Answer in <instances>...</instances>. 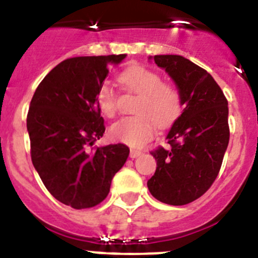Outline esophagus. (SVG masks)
I'll return each mask as SVG.
<instances>
[{
	"label": "esophagus",
	"mask_w": 258,
	"mask_h": 258,
	"mask_svg": "<svg viewBox=\"0 0 258 258\" xmlns=\"http://www.w3.org/2000/svg\"><path fill=\"white\" fill-rule=\"evenodd\" d=\"M141 151H139V150H131L130 151V158H132V159H135V158H137V156H140L141 155Z\"/></svg>",
	"instance_id": "esophagus-1"
}]
</instances>
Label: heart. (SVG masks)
<instances>
[{
  "instance_id": "1",
  "label": "heart",
  "mask_w": 258,
  "mask_h": 258,
  "mask_svg": "<svg viewBox=\"0 0 258 258\" xmlns=\"http://www.w3.org/2000/svg\"><path fill=\"white\" fill-rule=\"evenodd\" d=\"M119 80L127 90L140 95L134 117H124L109 130L110 137L132 148H140L153 139L156 124L167 128L182 113V96L173 84L162 81L158 72L144 66H131L124 70ZM96 103L107 117L117 113V98L112 86L102 84L96 91Z\"/></svg>"
}]
</instances>
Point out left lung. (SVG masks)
I'll return each mask as SVG.
<instances>
[{"label": "left lung", "mask_w": 258, "mask_h": 258, "mask_svg": "<svg viewBox=\"0 0 258 258\" xmlns=\"http://www.w3.org/2000/svg\"><path fill=\"white\" fill-rule=\"evenodd\" d=\"M178 86L184 109L167 136L169 148L151 151L156 170L150 194L180 206L205 194L216 179L229 143L228 100L206 70L177 54L154 56Z\"/></svg>", "instance_id": "left-lung-1"}]
</instances>
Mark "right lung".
I'll return each instance as SVG.
<instances>
[{
	"instance_id": "1",
	"label": "right lung",
	"mask_w": 258,
	"mask_h": 258,
	"mask_svg": "<svg viewBox=\"0 0 258 258\" xmlns=\"http://www.w3.org/2000/svg\"><path fill=\"white\" fill-rule=\"evenodd\" d=\"M124 57L64 59L50 70L31 98L26 117L31 162L49 194L76 210L100 204L128 158L123 144L90 150L105 131L96 91L109 74L108 66Z\"/></svg>"
}]
</instances>
